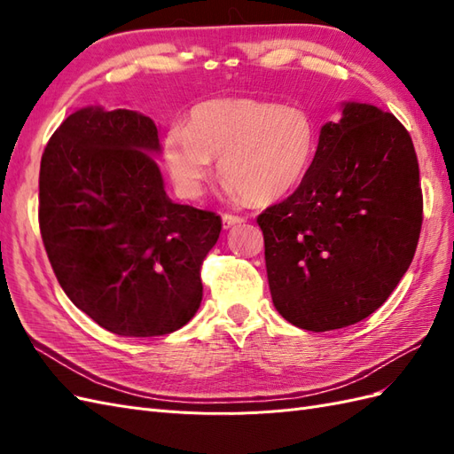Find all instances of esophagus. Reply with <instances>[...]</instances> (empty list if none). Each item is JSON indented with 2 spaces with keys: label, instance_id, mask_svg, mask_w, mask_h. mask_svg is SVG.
I'll use <instances>...</instances> for the list:
<instances>
[{
  "label": "esophagus",
  "instance_id": "esophagus-1",
  "mask_svg": "<svg viewBox=\"0 0 454 454\" xmlns=\"http://www.w3.org/2000/svg\"><path fill=\"white\" fill-rule=\"evenodd\" d=\"M240 223H244V217L235 215V214H223V229H231V227L240 225Z\"/></svg>",
  "mask_w": 454,
  "mask_h": 454
}]
</instances>
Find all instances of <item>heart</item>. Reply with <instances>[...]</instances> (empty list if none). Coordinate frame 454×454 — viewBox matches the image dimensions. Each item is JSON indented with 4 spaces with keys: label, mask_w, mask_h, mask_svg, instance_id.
Listing matches in <instances>:
<instances>
[{
    "label": "heart",
    "mask_w": 454,
    "mask_h": 454,
    "mask_svg": "<svg viewBox=\"0 0 454 454\" xmlns=\"http://www.w3.org/2000/svg\"><path fill=\"white\" fill-rule=\"evenodd\" d=\"M314 145V122L305 109L255 98H212L191 109L185 129L167 132L164 160L187 199L202 195L212 160H219L231 195L270 204L303 180Z\"/></svg>",
    "instance_id": "heart-1"
}]
</instances>
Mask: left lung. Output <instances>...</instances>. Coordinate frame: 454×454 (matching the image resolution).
I'll use <instances>...</instances> for the list:
<instances>
[{
	"label": "left lung",
	"mask_w": 454,
	"mask_h": 454,
	"mask_svg": "<svg viewBox=\"0 0 454 454\" xmlns=\"http://www.w3.org/2000/svg\"><path fill=\"white\" fill-rule=\"evenodd\" d=\"M272 303L307 332L373 314L413 261L422 227L419 160L405 127L348 102L320 130L294 193L257 215Z\"/></svg>",
	"instance_id": "8db88e82"
}]
</instances>
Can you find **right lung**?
I'll return each mask as SVG.
<instances>
[{"label":"right lung","mask_w":454,"mask_h":454,"mask_svg":"<svg viewBox=\"0 0 454 454\" xmlns=\"http://www.w3.org/2000/svg\"><path fill=\"white\" fill-rule=\"evenodd\" d=\"M149 117L85 107L41 157L39 231L72 303L121 337H157L200 307V267L222 232L215 212L176 204Z\"/></svg>","instance_id":"right-lung-1"}]
</instances>
